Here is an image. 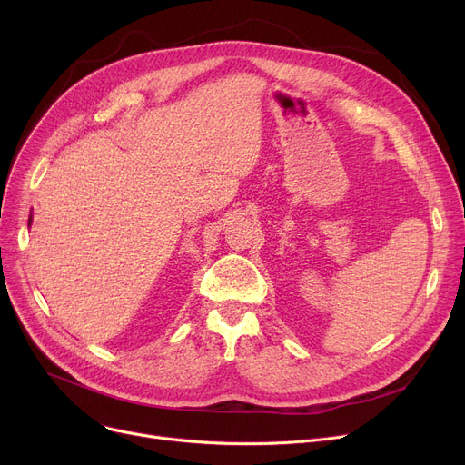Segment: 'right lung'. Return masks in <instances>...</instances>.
<instances>
[{
  "mask_svg": "<svg viewBox=\"0 0 465 465\" xmlns=\"http://www.w3.org/2000/svg\"><path fill=\"white\" fill-rule=\"evenodd\" d=\"M30 223H32V218H30Z\"/></svg>",
  "mask_w": 465,
  "mask_h": 465,
  "instance_id": "right-lung-1",
  "label": "right lung"
}]
</instances>
